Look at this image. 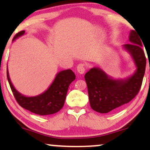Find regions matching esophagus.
<instances>
[{
    "instance_id": "esophagus-1",
    "label": "esophagus",
    "mask_w": 150,
    "mask_h": 150,
    "mask_svg": "<svg viewBox=\"0 0 150 150\" xmlns=\"http://www.w3.org/2000/svg\"><path fill=\"white\" fill-rule=\"evenodd\" d=\"M85 70H86V68H85V66L84 64H82V63H81V64H79L78 65H77V71L78 73L84 74L85 73Z\"/></svg>"
}]
</instances>
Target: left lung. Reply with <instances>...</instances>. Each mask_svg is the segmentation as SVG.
I'll list each match as a JSON object with an SVG mask.
<instances>
[{"mask_svg":"<svg viewBox=\"0 0 150 150\" xmlns=\"http://www.w3.org/2000/svg\"><path fill=\"white\" fill-rule=\"evenodd\" d=\"M140 39L138 34L132 30L129 35L130 43L123 45L136 66L135 72L131 76L114 80L99 68H93L85 74L89 104L93 110L101 113L116 111L130 102L139 92L146 67Z\"/></svg>","mask_w":150,"mask_h":150,"instance_id":"obj_1","label":"left lung"}]
</instances>
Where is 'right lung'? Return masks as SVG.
I'll use <instances>...</instances> for the list:
<instances>
[{
    "instance_id": "1",
    "label": "right lung",
    "mask_w": 150,
    "mask_h": 150,
    "mask_svg": "<svg viewBox=\"0 0 150 150\" xmlns=\"http://www.w3.org/2000/svg\"><path fill=\"white\" fill-rule=\"evenodd\" d=\"M25 31L18 32L13 38V41L21 37ZM7 77L13 95L22 108L35 114L46 116L57 113L63 108L68 87L75 80V75L70 69L62 70L57 73L54 80L47 90L35 97H26L16 90L10 81L8 70Z\"/></svg>"
}]
</instances>
